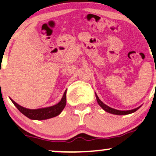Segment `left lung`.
Instances as JSON below:
<instances>
[{
    "mask_svg": "<svg viewBox=\"0 0 156 156\" xmlns=\"http://www.w3.org/2000/svg\"><path fill=\"white\" fill-rule=\"evenodd\" d=\"M96 95V99H97V101H98V104L101 105V107L103 109V110L105 111V112H108V113H111V114H116V115H126V114H132V113L135 112L136 111H137L138 109L140 108L141 106H139L138 108H134V109H132V110H128V111H119V110H117V109H114V108H111V107L108 106V105H106L105 104L102 102L101 100L99 99V98H98V96Z\"/></svg>",
    "mask_w": 156,
    "mask_h": 156,
    "instance_id": "obj_1",
    "label": "left lung"
}]
</instances>
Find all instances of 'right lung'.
Returning a JSON list of instances; mask_svg holds the SVG:
<instances>
[{"mask_svg":"<svg viewBox=\"0 0 156 156\" xmlns=\"http://www.w3.org/2000/svg\"><path fill=\"white\" fill-rule=\"evenodd\" d=\"M66 94H67V90L64 93V95L62 97L59 103L55 104L53 106L47 107V108H42L38 109H28L24 107L21 106L15 103L13 100L11 99L14 105L17 107V109L24 114L26 117L31 119H35V120H42V119H48L50 118L55 117L60 114L62 110L64 108L66 105V101H67V98H66Z\"/></svg>","mask_w":156,"mask_h":156,"instance_id":"add662e5","label":"right lung"}]
</instances>
